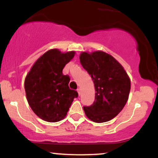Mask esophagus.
<instances>
[{
  "mask_svg": "<svg viewBox=\"0 0 158 158\" xmlns=\"http://www.w3.org/2000/svg\"><path fill=\"white\" fill-rule=\"evenodd\" d=\"M81 88H78V89H77V92H78V94H79V96L81 95Z\"/></svg>",
  "mask_w": 158,
  "mask_h": 158,
  "instance_id": "esophagus-1",
  "label": "esophagus"
}]
</instances>
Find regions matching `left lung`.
<instances>
[{"label": "left lung", "instance_id": "left-lung-1", "mask_svg": "<svg viewBox=\"0 0 158 158\" xmlns=\"http://www.w3.org/2000/svg\"><path fill=\"white\" fill-rule=\"evenodd\" d=\"M80 63L92 78L95 100L84 106L85 113L95 123L109 121L118 114L128 101L131 81L123 67L109 54L102 51L81 52Z\"/></svg>", "mask_w": 158, "mask_h": 158}]
</instances>
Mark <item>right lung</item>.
Returning a JSON list of instances; mask_svg holds the SVG:
<instances>
[{"mask_svg":"<svg viewBox=\"0 0 158 158\" xmlns=\"http://www.w3.org/2000/svg\"><path fill=\"white\" fill-rule=\"evenodd\" d=\"M75 52L63 53L57 49L48 50L35 61L24 81V88L30 108L47 122L64 119L77 91L69 88L70 77L63 75L64 66Z\"/></svg>","mask_w":158,"mask_h":158,"instance_id":"1","label":"right lung"}]
</instances>
